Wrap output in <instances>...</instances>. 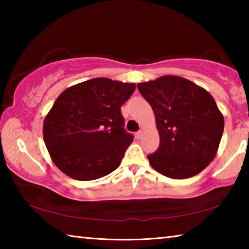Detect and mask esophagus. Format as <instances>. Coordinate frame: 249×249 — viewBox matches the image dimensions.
Masks as SVG:
<instances>
[{"label":"esophagus","mask_w":249,"mask_h":249,"mask_svg":"<svg viewBox=\"0 0 249 249\" xmlns=\"http://www.w3.org/2000/svg\"><path fill=\"white\" fill-rule=\"evenodd\" d=\"M142 135H144V133H142V130H138V132L135 134V137H136L137 140H141V138L142 137Z\"/></svg>","instance_id":"34e87169"}]
</instances>
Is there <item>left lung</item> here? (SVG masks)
Returning a JSON list of instances; mask_svg holds the SVG:
<instances>
[{
    "instance_id": "8db88e82",
    "label": "left lung",
    "mask_w": 249,
    "mask_h": 249,
    "mask_svg": "<svg viewBox=\"0 0 249 249\" xmlns=\"http://www.w3.org/2000/svg\"><path fill=\"white\" fill-rule=\"evenodd\" d=\"M154 109L160 142L147 156L159 174L187 179L199 174L215 157L224 119L208 91L177 75L137 84Z\"/></svg>"
}]
</instances>
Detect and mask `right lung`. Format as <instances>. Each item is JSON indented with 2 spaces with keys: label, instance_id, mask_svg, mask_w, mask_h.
Segmentation results:
<instances>
[{
  "label": "right lung",
  "instance_id": "obj_1",
  "mask_svg": "<svg viewBox=\"0 0 249 249\" xmlns=\"http://www.w3.org/2000/svg\"><path fill=\"white\" fill-rule=\"evenodd\" d=\"M135 83L95 78L58 96L44 122V141L59 169L70 178L89 181L111 174L134 136L124 128L121 107Z\"/></svg>",
  "mask_w": 249,
  "mask_h": 249
}]
</instances>
